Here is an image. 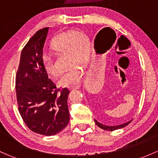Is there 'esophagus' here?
Instances as JSON below:
<instances>
[{
	"instance_id": "obj_1",
	"label": "esophagus",
	"mask_w": 158,
	"mask_h": 158,
	"mask_svg": "<svg viewBox=\"0 0 158 158\" xmlns=\"http://www.w3.org/2000/svg\"><path fill=\"white\" fill-rule=\"evenodd\" d=\"M79 88H80V86L79 85H76V86H73V87H71L70 89L71 90H76V89H79Z\"/></svg>"
}]
</instances>
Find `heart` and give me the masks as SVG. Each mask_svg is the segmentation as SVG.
Returning a JSON list of instances; mask_svg holds the SVG:
<instances>
[{
  "instance_id": "b5f03b06",
  "label": "heart",
  "mask_w": 158,
  "mask_h": 158,
  "mask_svg": "<svg viewBox=\"0 0 158 158\" xmlns=\"http://www.w3.org/2000/svg\"><path fill=\"white\" fill-rule=\"evenodd\" d=\"M51 48L58 54H66L67 65L70 66L60 77L58 83L64 87H70L80 83L83 71L80 66L85 65L89 59L90 41L82 31H69L57 36L51 44ZM44 69L48 74L57 76L58 70L49 56L42 59Z\"/></svg>"
}]
</instances>
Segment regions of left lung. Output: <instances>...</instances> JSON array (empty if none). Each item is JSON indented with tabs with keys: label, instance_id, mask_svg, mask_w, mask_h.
Here are the masks:
<instances>
[{
	"label": "left lung",
	"instance_id": "left-lung-1",
	"mask_svg": "<svg viewBox=\"0 0 158 158\" xmlns=\"http://www.w3.org/2000/svg\"><path fill=\"white\" fill-rule=\"evenodd\" d=\"M94 44H95V43H94ZM94 46H95V44H94ZM131 121H132V119L129 121H128V122H127V123H123V124H119V125L107 126V125H104V124L101 123L100 122H98L96 119H94V122H95L96 125H97L98 127H100L101 129H104V130H107V131H114V130H116V129H121V128L127 127L128 124L130 123Z\"/></svg>",
	"mask_w": 158,
	"mask_h": 158
}]
</instances>
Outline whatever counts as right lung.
<instances>
[{"mask_svg":"<svg viewBox=\"0 0 158 158\" xmlns=\"http://www.w3.org/2000/svg\"><path fill=\"white\" fill-rule=\"evenodd\" d=\"M49 28L40 29L21 52L16 77L19 114L29 129L43 135H54L69 122L68 89L60 91L42 64L43 48Z\"/></svg>","mask_w":158,"mask_h":158,"instance_id":"add662e5","label":"right lung"}]
</instances>
